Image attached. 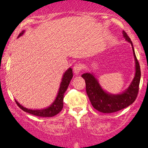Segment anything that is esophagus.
I'll return each instance as SVG.
<instances>
[{"mask_svg":"<svg viewBox=\"0 0 148 148\" xmlns=\"http://www.w3.org/2000/svg\"><path fill=\"white\" fill-rule=\"evenodd\" d=\"M81 69H82V65L80 64H76L74 66V67H73V71H74V74H76V75H78L79 74Z\"/></svg>","mask_w":148,"mask_h":148,"instance_id":"esophagus-1","label":"esophagus"}]
</instances>
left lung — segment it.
<instances>
[{"label": "left lung", "instance_id": "obj_1", "mask_svg": "<svg viewBox=\"0 0 148 148\" xmlns=\"http://www.w3.org/2000/svg\"><path fill=\"white\" fill-rule=\"evenodd\" d=\"M123 34L125 40L132 45L135 60V76L128 88L120 94H111L101 88L98 80L92 73H85L81 75L86 81V92L92 105L96 110L103 113H115L126 108L135 101L138 95L140 80V65L130 38L124 30Z\"/></svg>", "mask_w": 148, "mask_h": 148}]
</instances>
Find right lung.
Returning a JSON list of instances; mask_svg holds the SVG:
<instances>
[{
	"label": "right lung",
	"mask_w": 148,
	"mask_h": 148,
	"mask_svg": "<svg viewBox=\"0 0 148 148\" xmlns=\"http://www.w3.org/2000/svg\"><path fill=\"white\" fill-rule=\"evenodd\" d=\"M25 33V30L22 31L21 33L18 35V37L22 36L23 33ZM73 77V73H72V69L69 67L66 70V72L64 73L63 76H62V81H61L60 88H59V90L58 92V95L56 97V99L53 102L50 106L47 107L46 108H43V109H36L33 110L30 109V108H27L25 107H23L22 105L20 104L16 100H15L16 104L18 106L23 110V111L27 112V113H30V114L36 115V116L40 117H53L54 115H57L58 113H60L61 110L63 108V98H64V94L65 91L67 90L68 86L70 83L71 79Z\"/></svg>",
	"instance_id": "add662e5"
}]
</instances>
